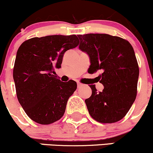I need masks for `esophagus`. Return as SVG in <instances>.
<instances>
[{
  "instance_id": "34e87169",
  "label": "esophagus",
  "mask_w": 153,
  "mask_h": 153,
  "mask_svg": "<svg viewBox=\"0 0 153 153\" xmlns=\"http://www.w3.org/2000/svg\"><path fill=\"white\" fill-rule=\"evenodd\" d=\"M83 85L82 83H79V82H77V88H80L81 87H82Z\"/></svg>"
}]
</instances>
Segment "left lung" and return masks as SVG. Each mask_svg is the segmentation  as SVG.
Listing matches in <instances>:
<instances>
[{
    "instance_id": "8db88e82",
    "label": "left lung",
    "mask_w": 153,
    "mask_h": 153,
    "mask_svg": "<svg viewBox=\"0 0 153 153\" xmlns=\"http://www.w3.org/2000/svg\"><path fill=\"white\" fill-rule=\"evenodd\" d=\"M79 50L88 54L89 74L100 70L98 81L104 87L98 92L90 85L92 95L85 100L90 116L101 123L123 119L136 99L139 68L134 48L126 39L109 34L78 35Z\"/></svg>"
}]
</instances>
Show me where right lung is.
<instances>
[{
  "mask_svg": "<svg viewBox=\"0 0 153 153\" xmlns=\"http://www.w3.org/2000/svg\"><path fill=\"white\" fill-rule=\"evenodd\" d=\"M76 35H53L26 40L18 49L13 70L17 99L34 122L49 125L63 116L76 82L56 78L64 53L76 47Z\"/></svg>",
  "mask_w": 153,
  "mask_h": 153,
  "instance_id": "right-lung-1",
  "label": "right lung"
}]
</instances>
